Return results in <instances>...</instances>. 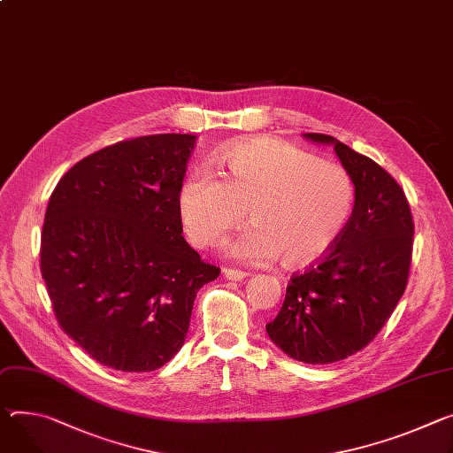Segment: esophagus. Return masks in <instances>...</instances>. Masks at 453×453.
I'll return each mask as SVG.
<instances>
[{
    "mask_svg": "<svg viewBox=\"0 0 453 453\" xmlns=\"http://www.w3.org/2000/svg\"><path fill=\"white\" fill-rule=\"evenodd\" d=\"M245 276L243 271H236V269H224V278H227V280H231V281H242Z\"/></svg>",
    "mask_w": 453,
    "mask_h": 453,
    "instance_id": "34e87169",
    "label": "esophagus"
}]
</instances>
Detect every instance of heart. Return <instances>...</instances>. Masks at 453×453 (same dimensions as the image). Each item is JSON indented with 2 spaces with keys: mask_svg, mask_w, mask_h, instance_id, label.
Returning a JSON list of instances; mask_svg holds the SVG:
<instances>
[{
  "mask_svg": "<svg viewBox=\"0 0 453 453\" xmlns=\"http://www.w3.org/2000/svg\"><path fill=\"white\" fill-rule=\"evenodd\" d=\"M222 177L191 172L179 188V213L196 245H213L236 227L248 210L253 222L227 257L265 264L283 257L305 265L323 257L343 233L354 205V184L333 162L273 137L226 146Z\"/></svg>",
  "mask_w": 453,
  "mask_h": 453,
  "instance_id": "obj_1",
  "label": "heart"
}]
</instances>
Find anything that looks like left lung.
Returning a JSON list of instances; mask_svg holds the SVG:
<instances>
[{"label":"left lung","instance_id":"left-lung-1","mask_svg":"<svg viewBox=\"0 0 453 453\" xmlns=\"http://www.w3.org/2000/svg\"><path fill=\"white\" fill-rule=\"evenodd\" d=\"M333 146L354 184V210L328 255L291 278L271 342L309 365L342 361L376 338L408 281L414 222L399 184L338 139L303 134Z\"/></svg>","mask_w":453,"mask_h":453}]
</instances>
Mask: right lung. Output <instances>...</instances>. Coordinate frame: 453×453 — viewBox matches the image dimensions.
Masks as SVG:
<instances>
[{
  "instance_id": "right-lung-1",
  "label": "right lung",
  "mask_w": 453,
  "mask_h": 453,
  "mask_svg": "<svg viewBox=\"0 0 453 453\" xmlns=\"http://www.w3.org/2000/svg\"><path fill=\"white\" fill-rule=\"evenodd\" d=\"M195 135L122 141L58 182L41 233V274L63 331L96 361L151 372L184 345L193 302L220 269L182 236L179 188Z\"/></svg>"
}]
</instances>
